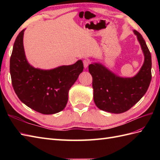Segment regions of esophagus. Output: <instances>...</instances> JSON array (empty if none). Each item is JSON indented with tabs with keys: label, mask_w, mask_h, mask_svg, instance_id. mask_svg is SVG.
Wrapping results in <instances>:
<instances>
[{
	"label": "esophagus",
	"mask_w": 160,
	"mask_h": 160,
	"mask_svg": "<svg viewBox=\"0 0 160 160\" xmlns=\"http://www.w3.org/2000/svg\"><path fill=\"white\" fill-rule=\"evenodd\" d=\"M90 63H91V61L89 59H85L83 60V64H84V68H87V67L89 66V64Z\"/></svg>",
	"instance_id": "obj_1"
}]
</instances>
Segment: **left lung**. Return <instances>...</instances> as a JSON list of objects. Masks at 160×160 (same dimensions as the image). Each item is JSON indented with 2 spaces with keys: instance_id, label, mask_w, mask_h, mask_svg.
Wrapping results in <instances>:
<instances>
[{
  "instance_id": "8db88e82",
  "label": "left lung",
  "mask_w": 160,
  "mask_h": 160,
  "mask_svg": "<svg viewBox=\"0 0 160 160\" xmlns=\"http://www.w3.org/2000/svg\"><path fill=\"white\" fill-rule=\"evenodd\" d=\"M144 55V62L136 76L120 78L99 63L91 64L93 100L100 109L122 113L133 107L147 92L151 80V56L145 40L134 30Z\"/></svg>"
}]
</instances>
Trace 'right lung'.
Returning a JSON list of instances; mask_svg holds the SVG:
<instances>
[{
    "instance_id": "add662e5",
    "label": "right lung",
    "mask_w": 160,
    "mask_h": 160,
    "mask_svg": "<svg viewBox=\"0 0 160 160\" xmlns=\"http://www.w3.org/2000/svg\"><path fill=\"white\" fill-rule=\"evenodd\" d=\"M24 31L16 37L10 58L13 90L20 100L32 109L45 115L58 113L66 107L70 88L82 72V61L50 70L36 69L26 59Z\"/></svg>"
}]
</instances>
